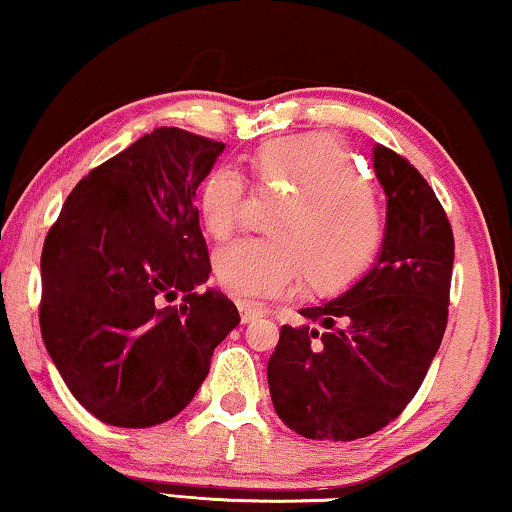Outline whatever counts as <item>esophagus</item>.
Listing matches in <instances>:
<instances>
[{"instance_id":"34e87169","label":"esophagus","mask_w":512,"mask_h":512,"mask_svg":"<svg viewBox=\"0 0 512 512\" xmlns=\"http://www.w3.org/2000/svg\"><path fill=\"white\" fill-rule=\"evenodd\" d=\"M239 312H241V322H243V324L255 322V319H259V317L264 315V312L259 310V308H255V305L243 303V301H239Z\"/></svg>"}]
</instances>
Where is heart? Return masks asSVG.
Segmentation results:
<instances>
[{
  "label": "heart",
  "instance_id": "heart-1",
  "mask_svg": "<svg viewBox=\"0 0 512 512\" xmlns=\"http://www.w3.org/2000/svg\"><path fill=\"white\" fill-rule=\"evenodd\" d=\"M259 186L292 197L276 223L278 239H243L220 248L213 276L243 303L292 294L303 278L319 296L352 289L375 266L386 223L356 156L324 133L278 137L250 158ZM246 183L230 167L204 181L200 220L209 236L225 241L241 225Z\"/></svg>",
  "mask_w": 512,
  "mask_h": 512
}]
</instances>
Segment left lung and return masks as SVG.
<instances>
[{"mask_svg": "<svg viewBox=\"0 0 512 512\" xmlns=\"http://www.w3.org/2000/svg\"><path fill=\"white\" fill-rule=\"evenodd\" d=\"M372 154L388 197L375 269L335 301L303 308L310 324L282 326L266 368L276 414L305 439L354 441L395 421L448 324L451 220L407 158L384 144Z\"/></svg>", "mask_w": 512, "mask_h": 512, "instance_id": "left-lung-1", "label": "left lung"}]
</instances>
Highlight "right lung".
<instances>
[{
  "label": "right lung",
  "mask_w": 512,
  "mask_h": 512,
  "mask_svg": "<svg viewBox=\"0 0 512 512\" xmlns=\"http://www.w3.org/2000/svg\"><path fill=\"white\" fill-rule=\"evenodd\" d=\"M223 142L160 126L94 167L66 197L41 255L38 322L68 391L98 421L177 416L239 324L216 289L195 190ZM179 291V309H160Z\"/></svg>",
  "instance_id": "1"
}]
</instances>
